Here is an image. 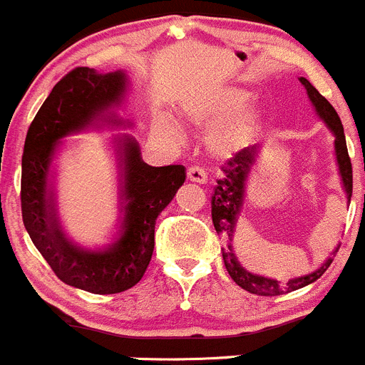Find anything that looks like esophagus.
Wrapping results in <instances>:
<instances>
[{"mask_svg": "<svg viewBox=\"0 0 365 365\" xmlns=\"http://www.w3.org/2000/svg\"><path fill=\"white\" fill-rule=\"evenodd\" d=\"M188 179L192 182H199V185H206L207 182V172L200 166H190L188 168Z\"/></svg>", "mask_w": 365, "mask_h": 365, "instance_id": "34e87169", "label": "esophagus"}]
</instances>
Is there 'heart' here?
Listing matches in <instances>:
<instances>
[{
    "label": "heart",
    "instance_id": "heart-1",
    "mask_svg": "<svg viewBox=\"0 0 365 365\" xmlns=\"http://www.w3.org/2000/svg\"><path fill=\"white\" fill-rule=\"evenodd\" d=\"M251 98L252 93L247 89L220 86L186 96L180 103V114L195 127L211 128L210 150L220 158H231L258 136L265 121L262 107L247 106ZM159 128L173 141L182 138V130L172 118H163Z\"/></svg>",
    "mask_w": 365,
    "mask_h": 365
}]
</instances>
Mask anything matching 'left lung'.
<instances>
[{
    "instance_id": "1",
    "label": "left lung",
    "mask_w": 365,
    "mask_h": 365,
    "mask_svg": "<svg viewBox=\"0 0 365 365\" xmlns=\"http://www.w3.org/2000/svg\"><path fill=\"white\" fill-rule=\"evenodd\" d=\"M299 82L303 88L307 89L308 100H310L312 107H314L315 114L324 121L326 127L329 128V133L333 134L335 141H333V148H335V161L336 168H339V175L342 180V188H344L346 199L351 202V193H353V170L351 161H349L348 147H346V136L344 128H342L341 118L333 109L331 103L310 84V82L301 76ZM259 158V147L251 145V147L244 148L238 152L232 159H229L224 166H222V179L217 180L215 186V193L211 197V217H213V225L220 237H225L227 245L222 249V258H224V265L227 269L229 276L232 281L242 287L247 292L256 294V296H281V294L292 292V290H299L307 284L317 281L322 274L326 272L333 262V256L339 251V245L329 256L326 258L321 267L310 274L304 276L292 277L289 281H277L274 277L262 276V274H255L251 270L245 269L240 262H238L235 249H232V240H235V232H237L238 218H240L242 210L245 204V190H247L249 177H251L252 166L256 165Z\"/></svg>"
}]
</instances>
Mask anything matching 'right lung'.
Here are the masks:
<instances>
[{"label":"right lung","instance_id":"add662e5","mask_svg":"<svg viewBox=\"0 0 365 365\" xmlns=\"http://www.w3.org/2000/svg\"><path fill=\"white\" fill-rule=\"evenodd\" d=\"M128 88L123 69L69 71L55 84L34 118L21 163V211L34 245L58 279L102 296L133 289L143 277L154 252L155 220L186 179L182 165H147L133 136H116L113 147L118 163L120 218L113 240L91 249L68 238L58 217L55 190V159L64 148L62 140L106 125L133 127V121L118 114Z\"/></svg>","mask_w":365,"mask_h":365}]
</instances>
